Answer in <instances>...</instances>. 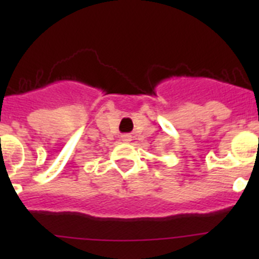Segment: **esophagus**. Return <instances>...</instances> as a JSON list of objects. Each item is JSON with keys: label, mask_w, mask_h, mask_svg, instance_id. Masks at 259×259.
Returning <instances> with one entry per match:
<instances>
[{"label": "esophagus", "mask_w": 259, "mask_h": 259, "mask_svg": "<svg viewBox=\"0 0 259 259\" xmlns=\"http://www.w3.org/2000/svg\"><path fill=\"white\" fill-rule=\"evenodd\" d=\"M120 139H122V141H124V143H130V141L132 140V136L130 134H124L120 136Z\"/></svg>", "instance_id": "obj_1"}]
</instances>
